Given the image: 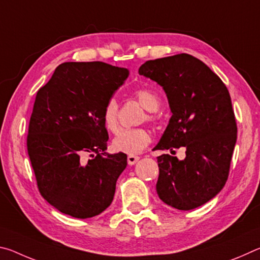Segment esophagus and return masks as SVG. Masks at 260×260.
<instances>
[{
    "label": "esophagus",
    "instance_id": "esophagus-1",
    "mask_svg": "<svg viewBox=\"0 0 260 260\" xmlns=\"http://www.w3.org/2000/svg\"><path fill=\"white\" fill-rule=\"evenodd\" d=\"M139 159H140V157L139 156H135V155H128V157H127V161H128L129 165L136 164Z\"/></svg>",
    "mask_w": 260,
    "mask_h": 260
}]
</instances>
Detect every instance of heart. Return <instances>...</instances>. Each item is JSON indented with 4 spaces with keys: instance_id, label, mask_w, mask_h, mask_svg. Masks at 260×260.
Returning <instances> with one entry per match:
<instances>
[{
    "instance_id": "heart-1",
    "label": "heart",
    "mask_w": 260,
    "mask_h": 260,
    "mask_svg": "<svg viewBox=\"0 0 260 260\" xmlns=\"http://www.w3.org/2000/svg\"><path fill=\"white\" fill-rule=\"evenodd\" d=\"M132 96L147 110L143 114L142 120L156 121L157 110L160 105V100L155 91L149 88H138L133 90ZM118 114H119V104L114 98H110L105 102L102 110V121L105 128L114 133L118 129ZM151 142L150 132L138 127V128H124L118 132L116 138L112 141V147L116 151L124 152L127 155H138L146 149Z\"/></svg>"
}]
</instances>
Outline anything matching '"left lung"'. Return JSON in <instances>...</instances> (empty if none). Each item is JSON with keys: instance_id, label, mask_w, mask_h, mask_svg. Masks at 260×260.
I'll use <instances>...</instances> for the list:
<instances>
[{"instance_id": "1", "label": "left lung", "mask_w": 260, "mask_h": 260, "mask_svg": "<svg viewBox=\"0 0 260 260\" xmlns=\"http://www.w3.org/2000/svg\"><path fill=\"white\" fill-rule=\"evenodd\" d=\"M165 90L172 111L153 150L186 149L179 160L157 157L159 199L178 210L205 204L225 186L237 138L231 95L217 74L196 57L179 54L147 60L139 69Z\"/></svg>"}]
</instances>
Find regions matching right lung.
Segmentation results:
<instances>
[{
    "mask_svg": "<svg viewBox=\"0 0 260 260\" xmlns=\"http://www.w3.org/2000/svg\"><path fill=\"white\" fill-rule=\"evenodd\" d=\"M127 77L103 61H68L38 90L27 152L39 191L61 213L91 218L111 204L127 156L104 152L102 110Z\"/></svg>",
    "mask_w": 260,
    "mask_h": 260,
    "instance_id": "add662e5",
    "label": "right lung"
}]
</instances>
